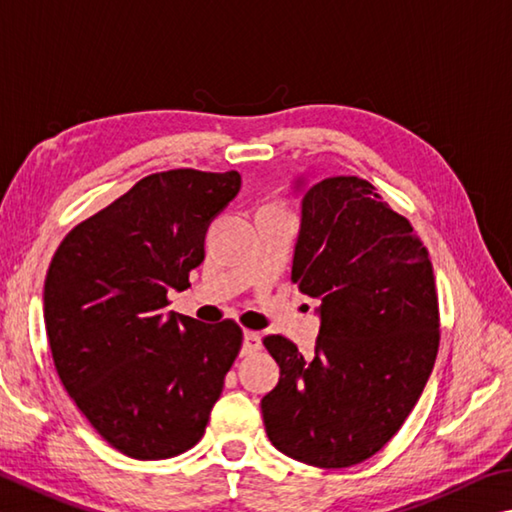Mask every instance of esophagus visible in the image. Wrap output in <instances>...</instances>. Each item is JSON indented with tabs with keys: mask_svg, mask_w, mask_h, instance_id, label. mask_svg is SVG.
I'll use <instances>...</instances> for the list:
<instances>
[{
	"mask_svg": "<svg viewBox=\"0 0 512 512\" xmlns=\"http://www.w3.org/2000/svg\"><path fill=\"white\" fill-rule=\"evenodd\" d=\"M262 347V338L255 331H246L244 333V353H255Z\"/></svg>",
	"mask_w": 512,
	"mask_h": 512,
	"instance_id": "1",
	"label": "esophagus"
}]
</instances>
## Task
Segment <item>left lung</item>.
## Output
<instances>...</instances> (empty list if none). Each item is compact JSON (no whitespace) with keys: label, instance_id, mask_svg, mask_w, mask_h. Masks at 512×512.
I'll return each mask as SVG.
<instances>
[{"label":"left lung","instance_id":"1","mask_svg":"<svg viewBox=\"0 0 512 512\" xmlns=\"http://www.w3.org/2000/svg\"><path fill=\"white\" fill-rule=\"evenodd\" d=\"M291 280L318 304L320 338L311 358L284 336L264 338L280 365L262 398L266 434L309 466H356L401 430L432 374L430 255L369 181L331 176L304 190Z\"/></svg>","mask_w":512,"mask_h":512}]
</instances>
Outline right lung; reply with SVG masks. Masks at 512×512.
Wrapping results in <instances>:
<instances>
[{"label":"right lung","mask_w":512,"mask_h":512,"mask_svg":"<svg viewBox=\"0 0 512 512\" xmlns=\"http://www.w3.org/2000/svg\"><path fill=\"white\" fill-rule=\"evenodd\" d=\"M241 188L239 172L150 174L73 228L44 282V322L67 394L111 448L167 459L197 445L241 349L237 322L167 313Z\"/></svg>","instance_id":"add662e5"}]
</instances>
